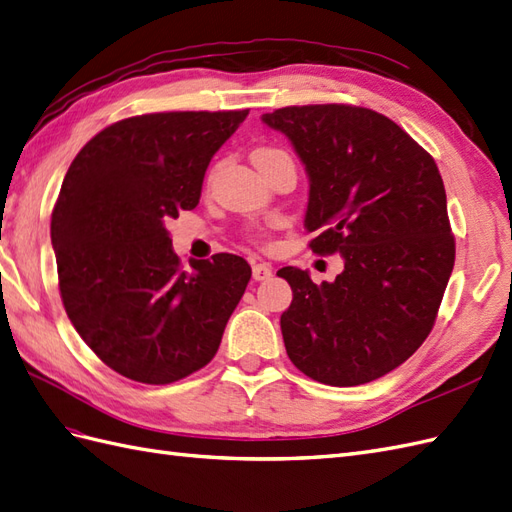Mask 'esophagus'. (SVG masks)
Segmentation results:
<instances>
[{
  "label": "esophagus",
  "mask_w": 512,
  "mask_h": 512,
  "mask_svg": "<svg viewBox=\"0 0 512 512\" xmlns=\"http://www.w3.org/2000/svg\"><path fill=\"white\" fill-rule=\"evenodd\" d=\"M272 277V266L270 264H255L253 266V279L255 281H268Z\"/></svg>",
  "instance_id": "34e87169"
}]
</instances>
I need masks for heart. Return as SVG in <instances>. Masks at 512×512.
Returning a JSON list of instances; mask_svg holds the SVG:
<instances>
[{"instance_id": "heart-1", "label": "heart", "mask_w": 512, "mask_h": 512, "mask_svg": "<svg viewBox=\"0 0 512 512\" xmlns=\"http://www.w3.org/2000/svg\"><path fill=\"white\" fill-rule=\"evenodd\" d=\"M279 155H285V153L279 151V149H272V147H259V149L253 151V162L261 164V162H268V160H272V157H279ZM255 238L259 242H266V233L264 231H257Z\"/></svg>"}]
</instances>
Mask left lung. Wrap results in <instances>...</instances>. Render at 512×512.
Listing matches in <instances>:
<instances>
[{
  "instance_id": "left-lung-1",
  "label": "left lung",
  "mask_w": 512,
  "mask_h": 512,
  "mask_svg": "<svg viewBox=\"0 0 512 512\" xmlns=\"http://www.w3.org/2000/svg\"><path fill=\"white\" fill-rule=\"evenodd\" d=\"M264 123L292 140L307 168L309 248L344 257L333 283L316 285L292 266L277 272L294 294L281 316L287 357L324 385L376 381L424 344L454 268L439 168L368 108L290 106Z\"/></svg>"
}]
</instances>
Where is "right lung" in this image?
<instances>
[{"label": "right lung", "instance_id": "obj_1", "mask_svg": "<svg viewBox=\"0 0 512 512\" xmlns=\"http://www.w3.org/2000/svg\"><path fill=\"white\" fill-rule=\"evenodd\" d=\"M248 110L155 112L101 129L75 155L51 212L62 305L95 355L147 385L214 359L251 281L246 259L173 253L166 222L201 199L205 170Z\"/></svg>", "mask_w": 512, "mask_h": 512}]
</instances>
